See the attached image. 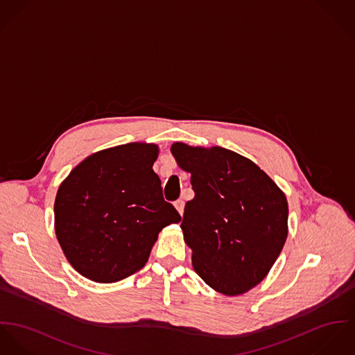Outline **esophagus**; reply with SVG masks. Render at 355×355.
<instances>
[{"label": "esophagus", "instance_id": "esophagus-1", "mask_svg": "<svg viewBox=\"0 0 355 355\" xmlns=\"http://www.w3.org/2000/svg\"><path fill=\"white\" fill-rule=\"evenodd\" d=\"M174 205H175V208H177V211L182 215L184 214V205H185V202H184V200H177L175 202H174Z\"/></svg>", "mask_w": 355, "mask_h": 355}]
</instances>
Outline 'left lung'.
<instances>
[{
  "instance_id": "1",
  "label": "left lung",
  "mask_w": 355,
  "mask_h": 355,
  "mask_svg": "<svg viewBox=\"0 0 355 355\" xmlns=\"http://www.w3.org/2000/svg\"><path fill=\"white\" fill-rule=\"evenodd\" d=\"M171 153L191 173L195 191L181 229L197 275L222 294L246 293L266 277L283 249L286 196L257 164L230 150L174 143Z\"/></svg>"
}]
</instances>
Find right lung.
Masks as SVG:
<instances>
[{
    "label": "right lung",
    "instance_id": "right-lung-1",
    "mask_svg": "<svg viewBox=\"0 0 355 355\" xmlns=\"http://www.w3.org/2000/svg\"><path fill=\"white\" fill-rule=\"evenodd\" d=\"M155 144L130 143L84 159L61 184L54 219L72 267L99 283L141 270L159 232L181 216L162 195Z\"/></svg>",
    "mask_w": 355,
    "mask_h": 355
}]
</instances>
